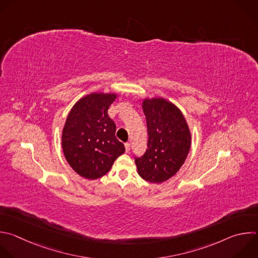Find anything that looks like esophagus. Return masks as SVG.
Instances as JSON below:
<instances>
[{"mask_svg": "<svg viewBox=\"0 0 258 258\" xmlns=\"http://www.w3.org/2000/svg\"><path fill=\"white\" fill-rule=\"evenodd\" d=\"M124 147H125V152L128 153L130 150H131V144H130V143H125V144H124Z\"/></svg>", "mask_w": 258, "mask_h": 258, "instance_id": "1", "label": "esophagus"}]
</instances>
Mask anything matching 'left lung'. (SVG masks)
<instances>
[{
	"label": "left lung",
	"instance_id": "8db88e82",
	"mask_svg": "<svg viewBox=\"0 0 258 258\" xmlns=\"http://www.w3.org/2000/svg\"><path fill=\"white\" fill-rule=\"evenodd\" d=\"M143 110L148 149L135 159L138 173L148 182L162 183L183 165L191 146L190 131L180 109L164 98L144 99Z\"/></svg>",
	"mask_w": 258,
	"mask_h": 258
}]
</instances>
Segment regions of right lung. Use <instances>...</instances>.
Returning <instances> with one entry per match:
<instances>
[{
    "mask_svg": "<svg viewBox=\"0 0 258 258\" xmlns=\"http://www.w3.org/2000/svg\"><path fill=\"white\" fill-rule=\"evenodd\" d=\"M115 98L113 93L86 95L76 102L67 117L61 135L63 155L75 172L84 178L102 177L125 151L107 113Z\"/></svg>",
    "mask_w": 258,
    "mask_h": 258,
    "instance_id": "obj_1",
    "label": "right lung"
}]
</instances>
